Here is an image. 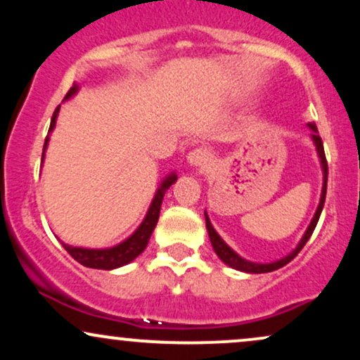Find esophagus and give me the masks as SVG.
I'll use <instances>...</instances> for the list:
<instances>
[{"label":"esophagus","mask_w":360,"mask_h":360,"mask_svg":"<svg viewBox=\"0 0 360 360\" xmlns=\"http://www.w3.org/2000/svg\"><path fill=\"white\" fill-rule=\"evenodd\" d=\"M186 160H188L189 166L200 169H208L213 164L212 154H210L208 150H205V148H194V150L189 152L188 157H186Z\"/></svg>","instance_id":"obj_1"}]
</instances>
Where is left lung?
<instances>
[{
  "label": "left lung",
  "mask_w": 360,
  "mask_h": 360,
  "mask_svg": "<svg viewBox=\"0 0 360 360\" xmlns=\"http://www.w3.org/2000/svg\"><path fill=\"white\" fill-rule=\"evenodd\" d=\"M307 127L309 128V131H311V134H309V135H311V140H313V143H315V148H316L318 159H320L321 172H323V184H321L320 203H318V206H316V212H315V214H313L311 221H309L307 232L303 233V237H301V240L298 242V245H296L295 249L289 252L288 255H284V257L274 260V262H266V264L252 262V260L243 259L242 255H238L237 252H235V250L232 249V247L226 245V242L223 240L220 235H218L217 230L213 229L212 221H210L208 213L205 212L206 230H208L210 242H212L214 254H217L218 257H220L221 262H225L226 266L232 267V269H237V271H242V272H249V274H262V272H271V271L279 269V267L286 266L288 262H291V260L295 259L296 255L300 254V250L303 249L304 243H307V242L309 240V237H311L313 230H315V226H316V223H318V218H320L321 210H323V205H325V196H326V177H328V164H326L325 150H323V142H321L320 135H318V128H316V125H315V123H308Z\"/></svg>",
  "instance_id": "1"
}]
</instances>
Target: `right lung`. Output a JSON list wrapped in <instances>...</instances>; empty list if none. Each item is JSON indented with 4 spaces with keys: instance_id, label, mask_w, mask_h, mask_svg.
<instances>
[{
    "instance_id": "obj_1",
    "label": "right lung",
    "mask_w": 360,
    "mask_h": 360,
    "mask_svg": "<svg viewBox=\"0 0 360 360\" xmlns=\"http://www.w3.org/2000/svg\"><path fill=\"white\" fill-rule=\"evenodd\" d=\"M77 91H79V84L74 82V86L69 89V93L65 94L64 101L71 100L72 96H76ZM60 105L57 106L56 111H53L52 120H51V128H49V135L45 139L44 143V152H42V162L45 159V150H47L49 140H51V134L52 130L56 128V122H57V115H59ZM177 181V174L176 172H171L160 181V184L157 186L154 198H152V203L148 206L146 218H143L142 223L139 225V229L135 230L130 237L125 238L123 242L117 243L113 247H106V249H86V247H72L68 245V243L62 242L64 249L72 255L77 262L82 264V266L91 267V269H103V271H113L118 269V267L127 266L130 264L131 260H135L142 254L143 250L147 249V243L150 240V235L154 232L157 221H159V213H160V205H162L164 194L172 184Z\"/></svg>"
}]
</instances>
